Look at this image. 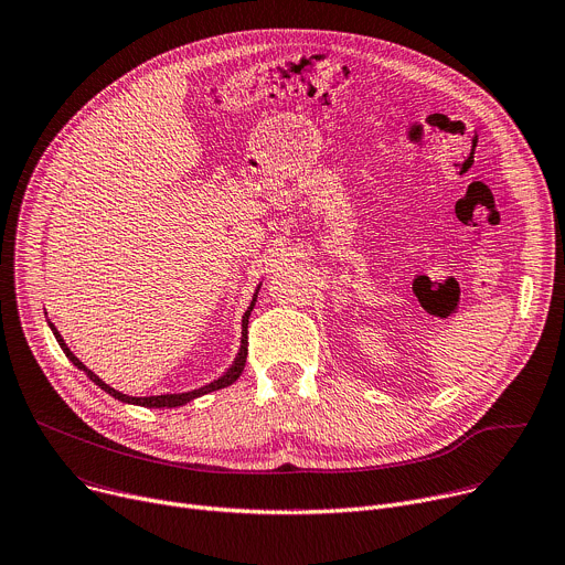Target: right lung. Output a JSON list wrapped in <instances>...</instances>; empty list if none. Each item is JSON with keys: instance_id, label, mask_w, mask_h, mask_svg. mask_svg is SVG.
<instances>
[{"instance_id": "obj_1", "label": "right lung", "mask_w": 565, "mask_h": 565, "mask_svg": "<svg viewBox=\"0 0 565 565\" xmlns=\"http://www.w3.org/2000/svg\"><path fill=\"white\" fill-rule=\"evenodd\" d=\"M259 287H263V282H259L257 287H255V294H253V300H250V306L246 308V312H244V317H242V343H239V353H237V358H235V362L228 366V371L224 373V375H220L216 380H212L210 384H203V386H199V388H192V392H183V394H162V396H147V398H138V396H126V394H121V392H117V388H113L110 384H106L97 373H93L88 366H85L70 349H67V343H65V339L61 337V332L54 328V323L52 321H47V326L52 328V332H54V337H56V341H58V345L63 349V353H65V358L78 369V371H83L85 375H88L99 388H104V392L108 394V396H113L115 401H121V403H128V405H138V407H149V409H173V407H183V405H188V403H192V401H196V398H201V396H205V394H210V392H220V388H226V386H231L239 375H242V371H244V364H246V345H248V332H246V328H248V317H250V312H253V308H255V300H257V291H259Z\"/></svg>"}]
</instances>
